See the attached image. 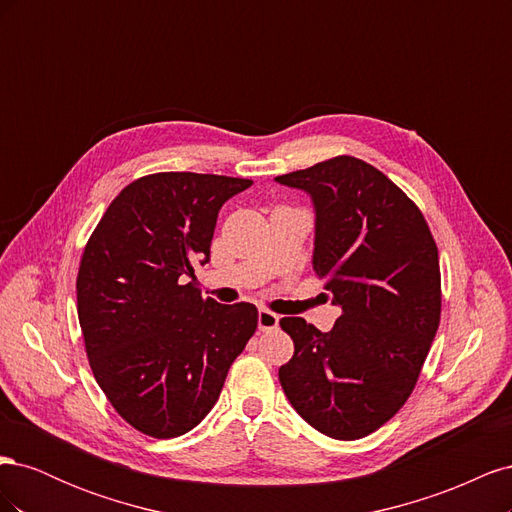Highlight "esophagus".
I'll use <instances>...</instances> for the list:
<instances>
[{"label": "esophagus", "instance_id": "esophagus-1", "mask_svg": "<svg viewBox=\"0 0 512 512\" xmlns=\"http://www.w3.org/2000/svg\"><path fill=\"white\" fill-rule=\"evenodd\" d=\"M280 324V316L273 314L271 309H260L258 312V329L260 331H273Z\"/></svg>", "mask_w": 512, "mask_h": 512}]
</instances>
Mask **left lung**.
I'll return each mask as SVG.
<instances>
[{
  "mask_svg": "<svg viewBox=\"0 0 512 512\" xmlns=\"http://www.w3.org/2000/svg\"><path fill=\"white\" fill-rule=\"evenodd\" d=\"M312 194L314 271L342 316L329 333L282 318L280 382L320 433L359 440L412 395L442 312L438 245L414 200L371 164L337 156L275 177Z\"/></svg>",
  "mask_w": 512,
  "mask_h": 512,
  "instance_id": "left-lung-1",
  "label": "left lung"
}]
</instances>
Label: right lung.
I'll return each mask as SVG.
<instances>
[{
	"instance_id": "right-lung-1",
	"label": "right lung",
	"mask_w": 512,
	"mask_h": 512,
	"mask_svg": "<svg viewBox=\"0 0 512 512\" xmlns=\"http://www.w3.org/2000/svg\"><path fill=\"white\" fill-rule=\"evenodd\" d=\"M252 179L153 173L119 192L91 232L76 309L94 378L123 421L177 438L218 401L230 365L256 333L252 303L200 294L218 211Z\"/></svg>"
}]
</instances>
